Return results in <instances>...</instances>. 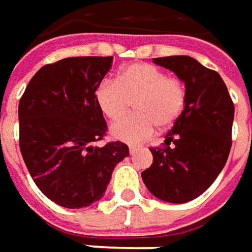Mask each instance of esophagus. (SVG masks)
Masks as SVG:
<instances>
[{
  "instance_id": "obj_1",
  "label": "esophagus",
  "mask_w": 252,
  "mask_h": 252,
  "mask_svg": "<svg viewBox=\"0 0 252 252\" xmlns=\"http://www.w3.org/2000/svg\"><path fill=\"white\" fill-rule=\"evenodd\" d=\"M138 149L139 148H138V146H135V145H129V153H131V155H133V153H135Z\"/></svg>"
}]
</instances>
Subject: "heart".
Segmentation results:
<instances>
[{"instance_id":"b5f03b06","label":"heart","mask_w":252,"mask_h":252,"mask_svg":"<svg viewBox=\"0 0 252 252\" xmlns=\"http://www.w3.org/2000/svg\"><path fill=\"white\" fill-rule=\"evenodd\" d=\"M95 96L110 121L124 117L133 103L136 114L113 124L110 129L116 139L133 145L149 139L156 126L165 129L175 123L185 109L186 85L155 64L132 63L120 71L117 81L99 84Z\"/></svg>"}]
</instances>
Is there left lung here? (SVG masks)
Here are the masks:
<instances>
[{"label": "left lung", "mask_w": 252, "mask_h": 252, "mask_svg": "<svg viewBox=\"0 0 252 252\" xmlns=\"http://www.w3.org/2000/svg\"><path fill=\"white\" fill-rule=\"evenodd\" d=\"M186 85V103L162 146L150 148L153 164L142 172L150 193L188 203L220 175L232 148L234 104L220 76L190 56L155 58Z\"/></svg>", "instance_id": "obj_1"}]
</instances>
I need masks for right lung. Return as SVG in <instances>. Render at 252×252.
<instances>
[{
  "mask_svg": "<svg viewBox=\"0 0 252 252\" xmlns=\"http://www.w3.org/2000/svg\"><path fill=\"white\" fill-rule=\"evenodd\" d=\"M113 56H76L45 64L19 100V146L34 184L49 200L83 208L103 197L123 142L96 143L107 131L95 92Z\"/></svg>",
  "mask_w": 252,
  "mask_h": 252,
  "instance_id": "1",
  "label": "right lung"
}]
</instances>
